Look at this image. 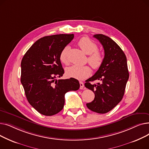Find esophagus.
Wrapping results in <instances>:
<instances>
[{
	"instance_id": "1",
	"label": "esophagus",
	"mask_w": 149,
	"mask_h": 149,
	"mask_svg": "<svg viewBox=\"0 0 149 149\" xmlns=\"http://www.w3.org/2000/svg\"><path fill=\"white\" fill-rule=\"evenodd\" d=\"M80 89H84V83L82 82V81H80Z\"/></svg>"
}]
</instances>
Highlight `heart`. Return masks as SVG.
<instances>
[{
  "label": "heart",
  "instance_id": "obj_1",
  "mask_svg": "<svg viewBox=\"0 0 149 149\" xmlns=\"http://www.w3.org/2000/svg\"><path fill=\"white\" fill-rule=\"evenodd\" d=\"M78 45L81 49L89 56L88 61L92 68L94 69H99L102 65L104 61L103 54L98 51L97 45L89 38L82 37L78 42ZM68 47L63 49L60 54V60L65 65L68 64ZM91 73V69L88 66H72L66 69V74L68 77L74 78L77 80H83L88 77Z\"/></svg>",
  "mask_w": 149,
  "mask_h": 149
}]
</instances>
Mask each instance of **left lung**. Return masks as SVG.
<instances>
[{"label": "left lung", "instance_id": "left-lung-1", "mask_svg": "<svg viewBox=\"0 0 149 149\" xmlns=\"http://www.w3.org/2000/svg\"><path fill=\"white\" fill-rule=\"evenodd\" d=\"M93 37L103 45L104 57L102 65L95 74L86 81L85 87L92 91L95 98L86 106L91 111L106 113L121 101L129 77L127 58L123 51L112 38L103 34ZM100 80L97 84L90 83Z\"/></svg>", "mask_w": 149, "mask_h": 149}]
</instances>
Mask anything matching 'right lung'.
Returning a JSON list of instances; mask_svg holds the SVG:
<instances>
[{
    "label": "right lung",
    "instance_id": "obj_1",
    "mask_svg": "<svg viewBox=\"0 0 149 149\" xmlns=\"http://www.w3.org/2000/svg\"><path fill=\"white\" fill-rule=\"evenodd\" d=\"M74 37L73 34L43 37L30 47L22 60L20 81L26 98L42 115L60 112L65 93L80 88L79 81L74 78L56 80L64 74L60 54Z\"/></svg>",
    "mask_w": 149,
    "mask_h": 149
}]
</instances>
